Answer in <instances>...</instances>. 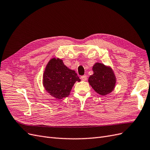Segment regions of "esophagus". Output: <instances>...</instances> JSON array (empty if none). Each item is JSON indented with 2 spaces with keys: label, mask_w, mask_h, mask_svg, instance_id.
<instances>
[{
  "label": "esophagus",
  "mask_w": 150,
  "mask_h": 150,
  "mask_svg": "<svg viewBox=\"0 0 150 150\" xmlns=\"http://www.w3.org/2000/svg\"><path fill=\"white\" fill-rule=\"evenodd\" d=\"M81 79L82 81H86V79H87V76H86V75L82 76L81 77Z\"/></svg>",
  "instance_id": "1"
}]
</instances>
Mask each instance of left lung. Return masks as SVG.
Wrapping results in <instances>:
<instances>
[{
    "instance_id": "left-lung-1",
    "label": "left lung",
    "mask_w": 150,
    "mask_h": 150,
    "mask_svg": "<svg viewBox=\"0 0 150 150\" xmlns=\"http://www.w3.org/2000/svg\"><path fill=\"white\" fill-rule=\"evenodd\" d=\"M93 74L88 78V82L93 89L101 96H106L114 90L116 79L114 71L110 66L96 62L93 66Z\"/></svg>"
}]
</instances>
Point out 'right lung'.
Returning <instances> with one entry per match:
<instances>
[{
    "mask_svg": "<svg viewBox=\"0 0 150 150\" xmlns=\"http://www.w3.org/2000/svg\"><path fill=\"white\" fill-rule=\"evenodd\" d=\"M76 81L81 79L74 70L69 69L59 58L54 57L46 65L43 74L42 84L51 96L61 99L69 95Z\"/></svg>",
    "mask_w": 150,
    "mask_h": 150,
    "instance_id": "add662e5",
    "label": "right lung"
}]
</instances>
